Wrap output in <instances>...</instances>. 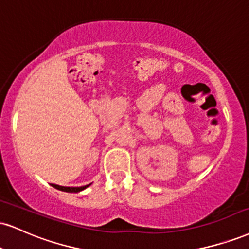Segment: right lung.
<instances>
[{"mask_svg": "<svg viewBox=\"0 0 249 249\" xmlns=\"http://www.w3.org/2000/svg\"><path fill=\"white\" fill-rule=\"evenodd\" d=\"M53 188L55 189L61 190V191H66V193H80V191L85 190L86 188H88L90 184L83 185V187H62V185H58V184H51Z\"/></svg>", "mask_w": 249, "mask_h": 249, "instance_id": "add662e5", "label": "right lung"}]
</instances>
